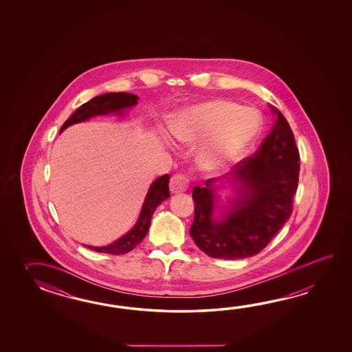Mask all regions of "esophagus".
<instances>
[{"label": "esophagus", "mask_w": 352, "mask_h": 352, "mask_svg": "<svg viewBox=\"0 0 352 352\" xmlns=\"http://www.w3.org/2000/svg\"><path fill=\"white\" fill-rule=\"evenodd\" d=\"M188 186H190V179L184 173L175 175L170 181V188H171V192H173V194L184 192V191H186Z\"/></svg>", "instance_id": "esophagus-1"}]
</instances>
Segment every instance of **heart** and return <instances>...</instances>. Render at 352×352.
Returning a JSON list of instances; mask_svg holds the SVG:
<instances>
[{
  "instance_id": "obj_1",
  "label": "heart",
  "mask_w": 352,
  "mask_h": 352,
  "mask_svg": "<svg viewBox=\"0 0 352 352\" xmlns=\"http://www.w3.org/2000/svg\"><path fill=\"white\" fill-rule=\"evenodd\" d=\"M263 118L254 108L226 99L192 105L171 122L176 141L194 144L206 140L199 161L208 170H223L247 153L261 135Z\"/></svg>"
}]
</instances>
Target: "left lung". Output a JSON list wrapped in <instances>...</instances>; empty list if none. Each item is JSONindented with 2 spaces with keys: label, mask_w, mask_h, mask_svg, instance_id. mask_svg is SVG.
Segmentation results:
<instances>
[{
  "label": "left lung",
  "mask_w": 352,
  "mask_h": 352,
  "mask_svg": "<svg viewBox=\"0 0 352 352\" xmlns=\"http://www.w3.org/2000/svg\"><path fill=\"white\" fill-rule=\"evenodd\" d=\"M277 114L274 127L253 156L241 160L228 173L236 196L223 217L215 220L217 182L195 186L194 223L190 235L205 254L220 259H243L261 253L276 236L293 211L299 176V151L285 116ZM225 181V182H226Z\"/></svg>",
  "instance_id": "obj_1"
}]
</instances>
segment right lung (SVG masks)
<instances>
[{
    "label": "right lung",
    "instance_id": "1",
    "mask_svg": "<svg viewBox=\"0 0 352 352\" xmlns=\"http://www.w3.org/2000/svg\"><path fill=\"white\" fill-rule=\"evenodd\" d=\"M138 97L135 94H129L124 91L120 93H107L103 96H97V97L90 99L89 102L80 105L67 120L65 123L60 128V132H63L65 128L80 123L82 120H89L91 117L96 116H102V114H109V113H123L124 109L131 108L137 104ZM168 179L170 175H164L158 177L152 185L147 192V196L143 202L142 210L138 217V221L135 223V228L128 232L126 235L122 238L116 240L112 244L105 245V247H90L91 250H96L98 253H107V254L120 255L126 254L131 252L133 248L137 247L146 234L150 229L151 219L161 202L170 197V191H168Z\"/></svg>",
    "mask_w": 352,
    "mask_h": 352
}]
</instances>
